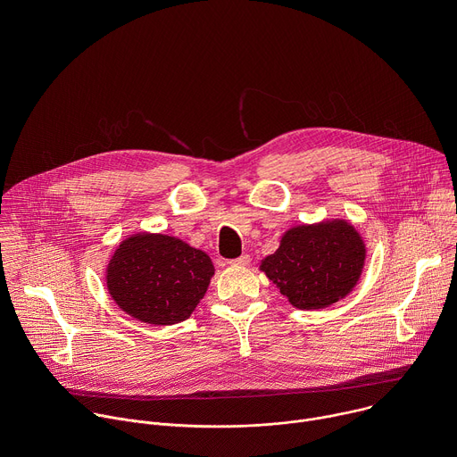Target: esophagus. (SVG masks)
<instances>
[{
  "mask_svg": "<svg viewBox=\"0 0 457 457\" xmlns=\"http://www.w3.org/2000/svg\"><path fill=\"white\" fill-rule=\"evenodd\" d=\"M249 262H251V256L249 254H240L238 258H235V260H231V266H240V268H244V266H249Z\"/></svg>",
  "mask_w": 457,
  "mask_h": 457,
  "instance_id": "34e87169",
  "label": "esophagus"
}]
</instances>
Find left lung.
<instances>
[{"mask_svg":"<svg viewBox=\"0 0 457 457\" xmlns=\"http://www.w3.org/2000/svg\"><path fill=\"white\" fill-rule=\"evenodd\" d=\"M365 244L345 220L296 226L260 270L298 309H323L347 296L360 280Z\"/></svg>","mask_w":457,"mask_h":457,"instance_id":"left-lung-1","label":"left lung"}]
</instances>
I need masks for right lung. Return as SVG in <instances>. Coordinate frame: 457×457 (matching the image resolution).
Returning <instances> with one entry per match:
<instances>
[{
	"label": "right lung",
	"instance_id": "right-lung-1",
	"mask_svg": "<svg viewBox=\"0 0 457 457\" xmlns=\"http://www.w3.org/2000/svg\"><path fill=\"white\" fill-rule=\"evenodd\" d=\"M213 275L204 251L175 237L137 233L112 254L106 287L126 314L152 325H171L195 311Z\"/></svg>",
	"mask_w": 457,
	"mask_h": 457
}]
</instances>
